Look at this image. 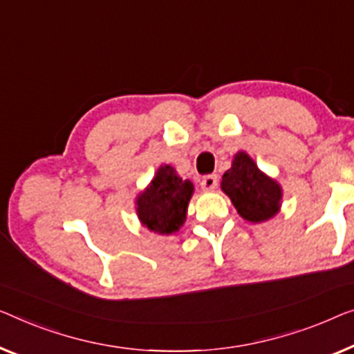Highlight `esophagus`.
Segmentation results:
<instances>
[{
    "instance_id": "obj_1",
    "label": "esophagus",
    "mask_w": 354,
    "mask_h": 354,
    "mask_svg": "<svg viewBox=\"0 0 354 354\" xmlns=\"http://www.w3.org/2000/svg\"><path fill=\"white\" fill-rule=\"evenodd\" d=\"M216 187H218V176L216 175H207L202 179L203 191H214Z\"/></svg>"
}]
</instances>
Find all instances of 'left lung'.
Masks as SVG:
<instances>
[{
  "mask_svg": "<svg viewBox=\"0 0 354 354\" xmlns=\"http://www.w3.org/2000/svg\"><path fill=\"white\" fill-rule=\"evenodd\" d=\"M221 189L229 195L241 218L250 223L268 221L281 207L279 184L262 173L243 151L234 156L232 167L223 175Z\"/></svg>",
  "mask_w": 354,
  "mask_h": 354,
  "instance_id": "1",
  "label": "left lung"
}]
</instances>
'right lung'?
Returning <instances> with one entry per match:
<instances>
[{"label":"right lung","instance_id":"1","mask_svg":"<svg viewBox=\"0 0 354 354\" xmlns=\"http://www.w3.org/2000/svg\"><path fill=\"white\" fill-rule=\"evenodd\" d=\"M192 194L194 184L189 179L179 178L173 167L162 165L149 186L136 197V214L154 234H175L186 221Z\"/></svg>","mask_w":354,"mask_h":354}]
</instances>
